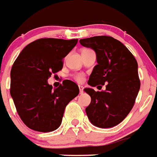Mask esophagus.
<instances>
[{"mask_svg": "<svg viewBox=\"0 0 157 157\" xmlns=\"http://www.w3.org/2000/svg\"><path fill=\"white\" fill-rule=\"evenodd\" d=\"M78 88H79L80 94H83V86H78Z\"/></svg>", "mask_w": 157, "mask_h": 157, "instance_id": "34e87169", "label": "esophagus"}]
</instances>
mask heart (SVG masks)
I'll use <instances>...</instances> for the list:
<instances>
[{
	"label": "heart",
	"instance_id": "1",
	"mask_svg": "<svg viewBox=\"0 0 157 157\" xmlns=\"http://www.w3.org/2000/svg\"><path fill=\"white\" fill-rule=\"evenodd\" d=\"M76 79H77L78 82H82L83 80L82 75H78L76 77Z\"/></svg>",
	"mask_w": 157,
	"mask_h": 157
}]
</instances>
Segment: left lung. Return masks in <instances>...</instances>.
<instances>
[{
  "label": "left lung",
  "mask_w": 157,
  "mask_h": 157,
  "mask_svg": "<svg viewBox=\"0 0 157 157\" xmlns=\"http://www.w3.org/2000/svg\"><path fill=\"white\" fill-rule=\"evenodd\" d=\"M79 42L95 52L98 62L89 78L91 87L84 89L91 98L86 109L88 119L100 128L115 127L130 113L139 92L137 60L123 43L112 37L96 36ZM105 84V91L96 92L92 88Z\"/></svg>",
  "instance_id": "1"
}]
</instances>
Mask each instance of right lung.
Here are the masks:
<instances>
[{
	"label": "right lung",
	"instance_id": "add662e5",
	"mask_svg": "<svg viewBox=\"0 0 157 157\" xmlns=\"http://www.w3.org/2000/svg\"><path fill=\"white\" fill-rule=\"evenodd\" d=\"M78 39L41 38L23 48L11 70L10 94L18 114L32 130L50 132L60 126L67 105L78 95L79 89L71 80L57 88L48 78L63 67V59Z\"/></svg>",
	"mask_w": 157,
	"mask_h": 157
}]
</instances>
